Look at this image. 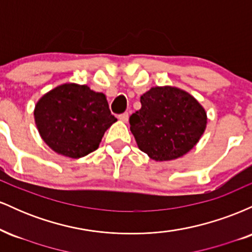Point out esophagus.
<instances>
[{"mask_svg": "<svg viewBox=\"0 0 252 252\" xmlns=\"http://www.w3.org/2000/svg\"><path fill=\"white\" fill-rule=\"evenodd\" d=\"M118 118H120V121H122V122L126 123L129 121V114H128V112H124V114L120 115V116H118Z\"/></svg>", "mask_w": 252, "mask_h": 252, "instance_id": "obj_1", "label": "esophagus"}]
</instances>
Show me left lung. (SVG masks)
<instances>
[{
  "mask_svg": "<svg viewBox=\"0 0 252 252\" xmlns=\"http://www.w3.org/2000/svg\"><path fill=\"white\" fill-rule=\"evenodd\" d=\"M130 116V131L140 150L154 161H172L194 148L206 129V110L176 86H154L141 96Z\"/></svg>",
  "mask_w": 252,
  "mask_h": 252,
  "instance_id": "8db88e82",
  "label": "left lung"
}]
</instances>
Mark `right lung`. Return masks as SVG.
<instances>
[{
  "label": "right lung",
  "mask_w": 252,
  "mask_h": 252,
  "mask_svg": "<svg viewBox=\"0 0 252 252\" xmlns=\"http://www.w3.org/2000/svg\"><path fill=\"white\" fill-rule=\"evenodd\" d=\"M37 131L57 154L80 158L99 147L104 132L117 121L106 96L88 85L65 83L46 92L34 108Z\"/></svg>",
  "instance_id": "obj_1"
}]
</instances>
